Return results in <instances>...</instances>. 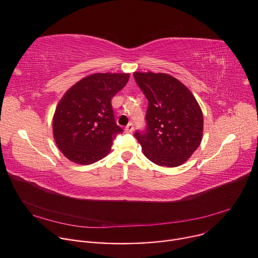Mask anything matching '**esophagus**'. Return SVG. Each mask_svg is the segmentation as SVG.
Returning <instances> with one entry per match:
<instances>
[{
	"mask_svg": "<svg viewBox=\"0 0 258 258\" xmlns=\"http://www.w3.org/2000/svg\"><path fill=\"white\" fill-rule=\"evenodd\" d=\"M133 130H134V127H133V124H132V123L128 124V125L126 126V128H125V132H127V133H131Z\"/></svg>",
	"mask_w": 258,
	"mask_h": 258,
	"instance_id": "1",
	"label": "esophagus"
}]
</instances>
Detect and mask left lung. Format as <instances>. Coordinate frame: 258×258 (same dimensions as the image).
<instances>
[{
  "mask_svg": "<svg viewBox=\"0 0 258 258\" xmlns=\"http://www.w3.org/2000/svg\"><path fill=\"white\" fill-rule=\"evenodd\" d=\"M134 79L148 99L145 133L134 136L152 162L174 168L198 149L203 136V113L190 90L164 73L134 72Z\"/></svg>",
  "mask_w": 258,
  "mask_h": 258,
  "instance_id": "left-lung-1",
  "label": "left lung"
}]
</instances>
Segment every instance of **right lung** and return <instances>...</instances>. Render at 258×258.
Returning <instances> with one entry per match:
<instances>
[{"mask_svg":"<svg viewBox=\"0 0 258 258\" xmlns=\"http://www.w3.org/2000/svg\"><path fill=\"white\" fill-rule=\"evenodd\" d=\"M130 74L96 73L67 90L53 116L54 140L62 154L78 164H92L110 152L123 129L116 125L111 99Z\"/></svg>","mask_w":258,"mask_h":258,"instance_id":"1","label":"right lung"}]
</instances>
